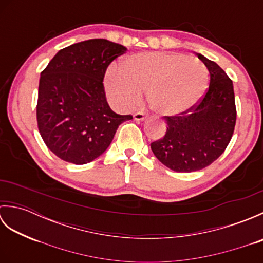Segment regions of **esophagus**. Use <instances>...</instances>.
<instances>
[{
    "instance_id": "esophagus-1",
    "label": "esophagus",
    "mask_w": 263,
    "mask_h": 263,
    "mask_svg": "<svg viewBox=\"0 0 263 263\" xmlns=\"http://www.w3.org/2000/svg\"><path fill=\"white\" fill-rule=\"evenodd\" d=\"M133 119H135L136 121H143L144 119H146V114H144L143 111H138V113L133 115Z\"/></svg>"
}]
</instances>
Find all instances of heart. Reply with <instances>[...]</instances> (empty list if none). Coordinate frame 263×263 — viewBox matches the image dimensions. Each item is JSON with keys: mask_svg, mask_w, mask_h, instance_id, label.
<instances>
[{"mask_svg": "<svg viewBox=\"0 0 263 263\" xmlns=\"http://www.w3.org/2000/svg\"><path fill=\"white\" fill-rule=\"evenodd\" d=\"M208 71L194 59L183 54L152 52L137 54L122 68L110 65L105 73V92L114 107L126 110L147 102L161 116L177 117L189 113L208 87Z\"/></svg>", "mask_w": 263, "mask_h": 263, "instance_id": "heart-1", "label": "heart"}]
</instances>
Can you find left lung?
Instances as JSON below:
<instances>
[{
	"label": "left lung",
	"instance_id": "obj_1",
	"mask_svg": "<svg viewBox=\"0 0 263 263\" xmlns=\"http://www.w3.org/2000/svg\"><path fill=\"white\" fill-rule=\"evenodd\" d=\"M210 73L203 98L185 115L167 117L164 138L152 143L154 155L172 171L204 168L225 152L236 123L233 81L219 65L197 53Z\"/></svg>",
	"mask_w": 263,
	"mask_h": 263
}]
</instances>
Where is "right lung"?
Listing matches in <instances>:
<instances>
[{
    "instance_id": "add662e5",
    "label": "right lung",
    "mask_w": 263,
    "mask_h": 263,
    "mask_svg": "<svg viewBox=\"0 0 263 263\" xmlns=\"http://www.w3.org/2000/svg\"><path fill=\"white\" fill-rule=\"evenodd\" d=\"M125 51L107 39H89L61 49L41 73L38 130L59 158L90 163L108 148L119 125L132 120L110 109L103 83L108 65Z\"/></svg>"
}]
</instances>
